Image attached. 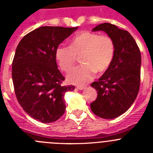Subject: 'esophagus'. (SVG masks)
Segmentation results:
<instances>
[{
  "label": "esophagus",
  "mask_w": 153,
  "mask_h": 153,
  "mask_svg": "<svg viewBox=\"0 0 153 153\" xmlns=\"http://www.w3.org/2000/svg\"><path fill=\"white\" fill-rule=\"evenodd\" d=\"M77 88L78 89V90H84V89L85 88V86H80V85H78V86H77Z\"/></svg>",
  "instance_id": "34e87169"
}]
</instances>
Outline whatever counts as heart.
Listing matches in <instances>:
<instances>
[{"mask_svg":"<svg viewBox=\"0 0 153 153\" xmlns=\"http://www.w3.org/2000/svg\"><path fill=\"white\" fill-rule=\"evenodd\" d=\"M115 54V44L111 37L83 31L70 41L69 46L60 45L56 49V59L61 70L70 71L77 57L82 65L73 68L67 75L68 82L85 85L97 73H104L111 65Z\"/></svg>","mask_w":153,"mask_h":153,"instance_id":"1","label":"heart"}]
</instances>
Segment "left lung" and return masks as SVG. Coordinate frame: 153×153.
Wrapping results in <instances>:
<instances>
[{
	"mask_svg": "<svg viewBox=\"0 0 153 153\" xmlns=\"http://www.w3.org/2000/svg\"><path fill=\"white\" fill-rule=\"evenodd\" d=\"M103 30L115 44L114 60L104 75L91 86L97 97L91 104L94 114L103 119H114L126 112L137 97L140 86L141 54L133 37L126 30L109 23L93 31Z\"/></svg>",
	"mask_w": 153,
	"mask_h": 153,
	"instance_id": "8db88e82",
	"label": "left lung"
}]
</instances>
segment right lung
I'll return each mask as SVG.
<instances>
[{
  "instance_id": "add662e5",
  "label": "right lung",
  "mask_w": 153,
  "mask_h": 153,
  "mask_svg": "<svg viewBox=\"0 0 153 153\" xmlns=\"http://www.w3.org/2000/svg\"><path fill=\"white\" fill-rule=\"evenodd\" d=\"M77 27H41L23 36L12 63V78L19 104L31 117L42 123L59 119L65 111L64 95L74 85H62L56 64V48Z\"/></svg>"
}]
</instances>
